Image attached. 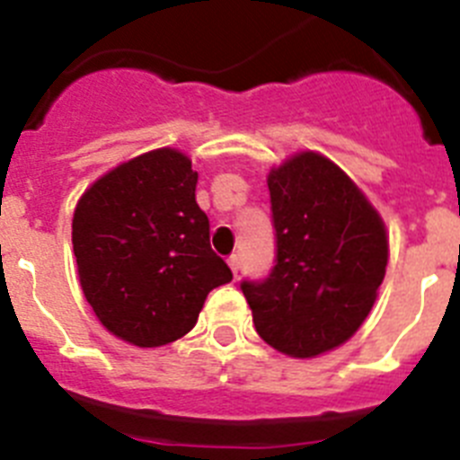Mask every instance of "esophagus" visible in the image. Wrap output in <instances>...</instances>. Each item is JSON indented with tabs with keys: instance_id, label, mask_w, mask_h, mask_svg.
<instances>
[{
	"instance_id": "1",
	"label": "esophagus",
	"mask_w": 460,
	"mask_h": 460,
	"mask_svg": "<svg viewBox=\"0 0 460 460\" xmlns=\"http://www.w3.org/2000/svg\"><path fill=\"white\" fill-rule=\"evenodd\" d=\"M227 265H230L233 274L237 276V271H239V255H230V258H227Z\"/></svg>"
}]
</instances>
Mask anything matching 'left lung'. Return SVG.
Segmentation results:
<instances>
[{"label":"left lung","mask_w":460,"mask_h":460,"mask_svg":"<svg viewBox=\"0 0 460 460\" xmlns=\"http://www.w3.org/2000/svg\"><path fill=\"white\" fill-rule=\"evenodd\" d=\"M276 265L243 280L260 339L296 359L355 334L376 304L389 260L385 221L336 164L299 152L267 177Z\"/></svg>","instance_id":"8db88e82"}]
</instances>
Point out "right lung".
<instances>
[{
  "label": "right lung",
  "instance_id": "right-lung-1",
  "mask_svg": "<svg viewBox=\"0 0 460 460\" xmlns=\"http://www.w3.org/2000/svg\"><path fill=\"white\" fill-rule=\"evenodd\" d=\"M198 172L161 147L93 181L73 214V253L84 299L110 334L158 348L189 334L207 295L233 271L209 246L195 202Z\"/></svg>",
  "mask_w": 460,
  "mask_h": 460
}]
</instances>
